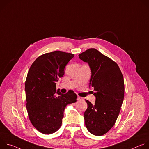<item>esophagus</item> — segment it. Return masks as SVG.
I'll return each instance as SVG.
<instances>
[{
    "mask_svg": "<svg viewBox=\"0 0 149 149\" xmlns=\"http://www.w3.org/2000/svg\"><path fill=\"white\" fill-rule=\"evenodd\" d=\"M77 100H78V101H82V100H83L84 99H83L82 97H79V96H78V97H77Z\"/></svg>",
    "mask_w": 149,
    "mask_h": 149,
    "instance_id": "1",
    "label": "esophagus"
}]
</instances>
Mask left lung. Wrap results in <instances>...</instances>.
Instances as JSON below:
<instances>
[{
  "label": "left lung",
  "instance_id": "1",
  "mask_svg": "<svg viewBox=\"0 0 149 149\" xmlns=\"http://www.w3.org/2000/svg\"><path fill=\"white\" fill-rule=\"evenodd\" d=\"M79 58L90 66V87L96 98L94 104L86 100L85 124L91 134L102 136L112 128L119 115L124 94L123 76L116 62L95 48L80 54Z\"/></svg>",
  "mask_w": 149,
  "mask_h": 149
}]
</instances>
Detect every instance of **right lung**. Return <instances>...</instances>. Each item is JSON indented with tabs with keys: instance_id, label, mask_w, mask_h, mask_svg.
Segmentation results:
<instances>
[{
	"instance_id": "add662e5",
	"label": "right lung",
	"mask_w": 149,
	"mask_h": 149,
	"mask_svg": "<svg viewBox=\"0 0 149 149\" xmlns=\"http://www.w3.org/2000/svg\"><path fill=\"white\" fill-rule=\"evenodd\" d=\"M74 55L55 51L39 56L31 66L25 81L26 107L32 125L40 133L50 134L61 126L66 106L77 101L73 91L56 92V82Z\"/></svg>"
}]
</instances>
